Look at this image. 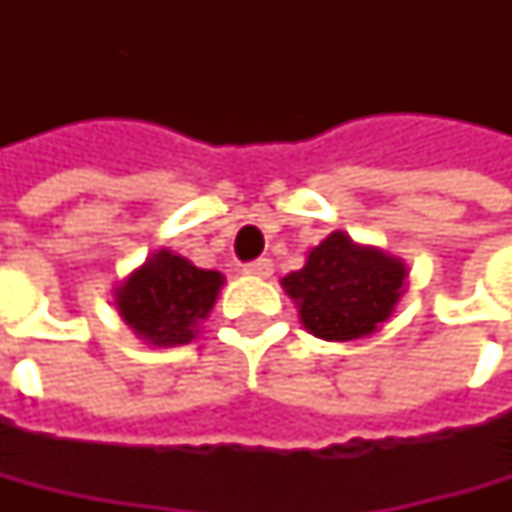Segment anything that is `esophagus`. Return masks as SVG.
I'll list each match as a JSON object with an SVG mask.
<instances>
[{"instance_id":"obj_1","label":"esophagus","mask_w":512,"mask_h":512,"mask_svg":"<svg viewBox=\"0 0 512 512\" xmlns=\"http://www.w3.org/2000/svg\"><path fill=\"white\" fill-rule=\"evenodd\" d=\"M245 273L247 276H256V279H267L273 273V262L270 259H256V262L245 265Z\"/></svg>"}]
</instances>
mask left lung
Here are the masks:
<instances>
[{
    "label": "left lung",
    "mask_w": 512,
    "mask_h": 512,
    "mask_svg": "<svg viewBox=\"0 0 512 512\" xmlns=\"http://www.w3.org/2000/svg\"><path fill=\"white\" fill-rule=\"evenodd\" d=\"M282 287L316 339L359 342L393 316L407 290V265L382 247L359 245L333 230L310 247L305 267L287 273Z\"/></svg>",
    "instance_id": "left-lung-1"
}]
</instances>
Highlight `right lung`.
<instances>
[{"label": "right lung", "mask_w": 512, "mask_h": 512, "mask_svg": "<svg viewBox=\"0 0 512 512\" xmlns=\"http://www.w3.org/2000/svg\"><path fill=\"white\" fill-rule=\"evenodd\" d=\"M222 285L225 276L219 270L196 267L159 247L113 287V305L136 339L150 347H179L199 336Z\"/></svg>", "instance_id": "add662e5"}]
</instances>
